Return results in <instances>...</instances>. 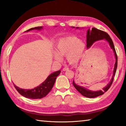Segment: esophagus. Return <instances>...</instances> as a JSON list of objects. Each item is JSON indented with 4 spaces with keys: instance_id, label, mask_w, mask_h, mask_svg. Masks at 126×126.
<instances>
[{
    "instance_id": "esophagus-1",
    "label": "esophagus",
    "mask_w": 126,
    "mask_h": 126,
    "mask_svg": "<svg viewBox=\"0 0 126 126\" xmlns=\"http://www.w3.org/2000/svg\"><path fill=\"white\" fill-rule=\"evenodd\" d=\"M68 69H69V68H68V67H64V68H63V71H68Z\"/></svg>"
}]
</instances>
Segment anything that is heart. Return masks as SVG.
<instances>
[{"instance_id": "b5f03b06", "label": "heart", "mask_w": 126, "mask_h": 126, "mask_svg": "<svg viewBox=\"0 0 126 126\" xmlns=\"http://www.w3.org/2000/svg\"><path fill=\"white\" fill-rule=\"evenodd\" d=\"M85 43L74 36L61 38L55 44L54 57L57 61L62 60V56H67V60L70 63H78L84 54Z\"/></svg>"}]
</instances>
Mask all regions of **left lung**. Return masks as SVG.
Segmentation results:
<instances>
[{"label":"left lung","instance_id":"8db88e82","mask_svg":"<svg viewBox=\"0 0 126 126\" xmlns=\"http://www.w3.org/2000/svg\"><path fill=\"white\" fill-rule=\"evenodd\" d=\"M73 28L74 27H73ZM78 28V27H77V29ZM102 39H105L106 41L108 42V43L110 44V47L112 49V50L114 52L116 62H115L114 64L113 76L109 83L104 88H103L102 90L98 91H92L89 90V89H87V88H84L83 87L79 86V85H77L75 82H74V81L73 80V84L74 87H75V88L81 94L83 95L84 97L88 98H95L98 97L99 95L103 94L106 92L108 90V89L110 88V86H111V84H112L113 81L114 76L115 75V73H116V69L117 68V55L116 54V50H115L114 48L113 42L112 39L110 37V35L106 32H105L101 31V30L98 29L97 28H92L91 29L89 28L87 32V48H89L92 46V44L95 42L97 41V40Z\"/></svg>","mask_w":126,"mask_h":126}]
</instances>
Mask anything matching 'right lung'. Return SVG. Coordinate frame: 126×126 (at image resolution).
Returning a JSON list of instances; mask_svg holds the SVG:
<instances>
[{"mask_svg": "<svg viewBox=\"0 0 126 126\" xmlns=\"http://www.w3.org/2000/svg\"><path fill=\"white\" fill-rule=\"evenodd\" d=\"M43 29L42 27H38L35 28H32L25 31L29 32L32 30H41ZM61 71H56L53 73H51L49 76L42 83L40 84L39 86L35 87L33 89H25L19 88L18 87L16 86L14 83V87L17 90V91L23 97L28 98L31 99H40L44 97H46L48 94L49 92L52 89L53 86L55 83V79L57 76L59 75L61 73Z\"/></svg>", "mask_w": 126, "mask_h": 126, "instance_id": "add662e5", "label": "right lung"}]
</instances>
